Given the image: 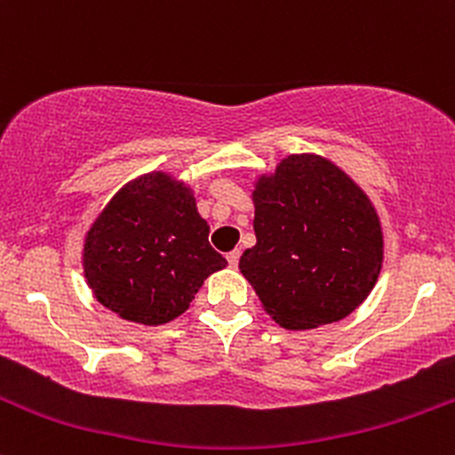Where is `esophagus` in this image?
Returning a JSON list of instances; mask_svg holds the SVG:
<instances>
[{
	"label": "esophagus",
	"mask_w": 455,
	"mask_h": 455,
	"mask_svg": "<svg viewBox=\"0 0 455 455\" xmlns=\"http://www.w3.org/2000/svg\"><path fill=\"white\" fill-rule=\"evenodd\" d=\"M227 259H228V264L233 266V268H235L237 266V261H240V251H231V253H227Z\"/></svg>",
	"instance_id": "1"
}]
</instances>
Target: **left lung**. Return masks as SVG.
I'll list each match as a JSON object with an SVG mask.
<instances>
[{
  "mask_svg": "<svg viewBox=\"0 0 455 455\" xmlns=\"http://www.w3.org/2000/svg\"><path fill=\"white\" fill-rule=\"evenodd\" d=\"M255 246L240 270L286 330L355 313L383 268V227L370 196L332 160L291 154L253 182Z\"/></svg>",
  "mask_w": 455,
  "mask_h": 455,
  "instance_id": "1",
  "label": "left lung"
}]
</instances>
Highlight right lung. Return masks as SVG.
I'll return each mask as SVG.
<instances>
[{
    "mask_svg": "<svg viewBox=\"0 0 455 455\" xmlns=\"http://www.w3.org/2000/svg\"><path fill=\"white\" fill-rule=\"evenodd\" d=\"M85 282L121 319L163 325L180 316L227 259L209 244L191 185L151 172L123 185L84 237Z\"/></svg>",
    "mask_w": 455,
    "mask_h": 455,
    "instance_id": "right-lung-1",
    "label": "right lung"
}]
</instances>
